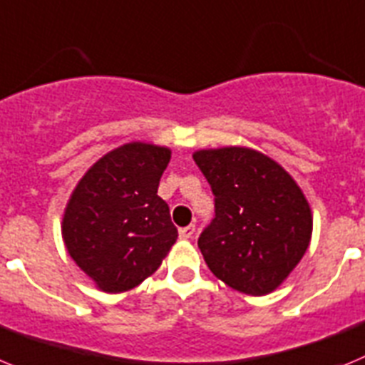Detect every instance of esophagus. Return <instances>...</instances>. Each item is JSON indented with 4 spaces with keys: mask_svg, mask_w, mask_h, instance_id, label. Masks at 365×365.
<instances>
[{
    "mask_svg": "<svg viewBox=\"0 0 365 365\" xmlns=\"http://www.w3.org/2000/svg\"><path fill=\"white\" fill-rule=\"evenodd\" d=\"M195 231H196L195 225H187V227H182V229H180V238H182V240L192 238Z\"/></svg>",
    "mask_w": 365,
    "mask_h": 365,
    "instance_id": "obj_1",
    "label": "esophagus"
}]
</instances>
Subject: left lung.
<instances>
[{"mask_svg": "<svg viewBox=\"0 0 365 365\" xmlns=\"http://www.w3.org/2000/svg\"><path fill=\"white\" fill-rule=\"evenodd\" d=\"M192 158L215 195V218L198 238L207 267L240 293H271L309 247L304 192L284 167L247 147L196 150Z\"/></svg>", "mask_w": 365, "mask_h": 365, "instance_id": "8db88e82", "label": "left lung"}]
</instances>
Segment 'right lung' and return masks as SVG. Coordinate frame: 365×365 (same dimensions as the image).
Here are the masks:
<instances>
[{"mask_svg": "<svg viewBox=\"0 0 365 365\" xmlns=\"http://www.w3.org/2000/svg\"><path fill=\"white\" fill-rule=\"evenodd\" d=\"M167 147L133 142L110 150L72 190L61 223L65 247L105 293H123L160 267L178 238L158 196Z\"/></svg>", "mask_w": 365, "mask_h": 365, "instance_id": "1", "label": "right lung"}]
</instances>
